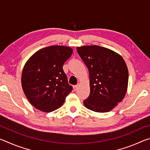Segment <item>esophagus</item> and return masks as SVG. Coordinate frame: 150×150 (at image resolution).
Instances as JSON below:
<instances>
[{"mask_svg":"<svg viewBox=\"0 0 150 150\" xmlns=\"http://www.w3.org/2000/svg\"><path fill=\"white\" fill-rule=\"evenodd\" d=\"M78 88H79V85H78L73 86V89H74V91H77Z\"/></svg>","mask_w":150,"mask_h":150,"instance_id":"34e87169","label":"esophagus"}]
</instances>
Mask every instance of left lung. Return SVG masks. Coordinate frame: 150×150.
Returning a JSON list of instances; mask_svg holds the SVG:
<instances>
[{
    "label": "left lung",
    "instance_id": "obj_1",
    "mask_svg": "<svg viewBox=\"0 0 150 150\" xmlns=\"http://www.w3.org/2000/svg\"><path fill=\"white\" fill-rule=\"evenodd\" d=\"M90 78V95L85 106L96 112L110 111L121 102L128 88V71L120 55L99 45L77 47Z\"/></svg>",
    "mask_w": 150,
    "mask_h": 150
}]
</instances>
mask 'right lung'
Returning <instances> with one entry per match:
<instances>
[{"label": "right lung", "mask_w": 150, "mask_h": 150, "mask_svg": "<svg viewBox=\"0 0 150 150\" xmlns=\"http://www.w3.org/2000/svg\"><path fill=\"white\" fill-rule=\"evenodd\" d=\"M73 49L52 45L38 51L27 61L22 74V87L25 95L34 107L43 112L62 106L71 92L63 65L70 57Z\"/></svg>", "instance_id": "right-lung-1"}]
</instances>
